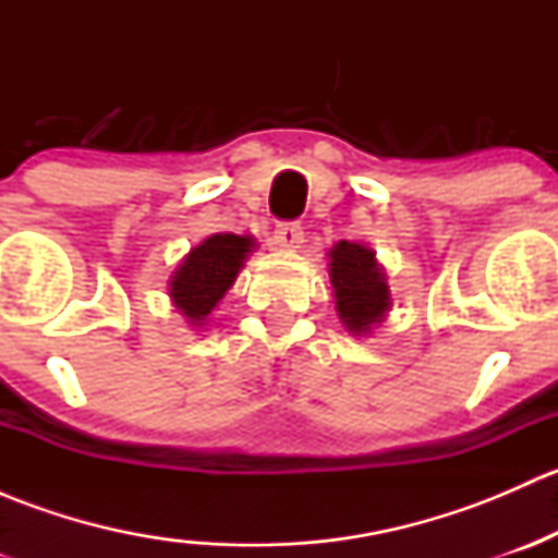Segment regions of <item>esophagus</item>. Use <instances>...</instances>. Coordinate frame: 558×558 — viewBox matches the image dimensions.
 Returning a JSON list of instances; mask_svg holds the SVG:
<instances>
[{
    "mask_svg": "<svg viewBox=\"0 0 558 558\" xmlns=\"http://www.w3.org/2000/svg\"><path fill=\"white\" fill-rule=\"evenodd\" d=\"M272 240H275V245H280V247H300L302 240H305L302 223H296V221L278 223V227H275Z\"/></svg>",
    "mask_w": 558,
    "mask_h": 558,
    "instance_id": "esophagus-1",
    "label": "esophagus"
}]
</instances>
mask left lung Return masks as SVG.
I'll list each match as a JSON object with an SVG mask.
<instances>
[{
	"label": "left lung",
	"mask_w": 558,
	"mask_h": 558,
	"mask_svg": "<svg viewBox=\"0 0 558 558\" xmlns=\"http://www.w3.org/2000/svg\"><path fill=\"white\" fill-rule=\"evenodd\" d=\"M329 258V278L342 324L351 331H367L369 326L384 320L391 302L386 275L380 272L375 253L342 240L331 247Z\"/></svg>",
	"instance_id": "8db88e82"
}]
</instances>
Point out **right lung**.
Segmentation results:
<instances>
[{
	"label": "right lung",
	"mask_w": 558,
	"mask_h": 558,
	"mask_svg": "<svg viewBox=\"0 0 558 558\" xmlns=\"http://www.w3.org/2000/svg\"><path fill=\"white\" fill-rule=\"evenodd\" d=\"M251 247L253 240L240 234H213L196 245L172 275L170 296L178 311L189 320H205L232 289Z\"/></svg>",
	"instance_id": "1"
}]
</instances>
